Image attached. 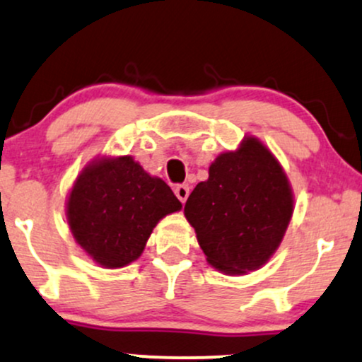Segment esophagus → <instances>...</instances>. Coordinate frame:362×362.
<instances>
[{
	"mask_svg": "<svg viewBox=\"0 0 362 362\" xmlns=\"http://www.w3.org/2000/svg\"><path fill=\"white\" fill-rule=\"evenodd\" d=\"M174 193H176V197L181 203H185L189 197V186L188 185H177L176 188H174Z\"/></svg>",
	"mask_w": 362,
	"mask_h": 362,
	"instance_id": "1",
	"label": "esophagus"
}]
</instances>
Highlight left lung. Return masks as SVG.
<instances>
[{
	"label": "left lung",
	"mask_w": 362,
	"mask_h": 362,
	"mask_svg": "<svg viewBox=\"0 0 362 362\" xmlns=\"http://www.w3.org/2000/svg\"><path fill=\"white\" fill-rule=\"evenodd\" d=\"M286 173L261 140L245 137L220 154L185 205L208 264L225 274H245L269 261L293 215Z\"/></svg>",
	"instance_id": "left-lung-1"
}]
</instances>
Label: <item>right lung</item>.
Wrapping results in <instances>:
<instances>
[{
	"instance_id": "add662e5",
	"label": "right lung",
	"mask_w": 362,
	"mask_h": 362,
	"mask_svg": "<svg viewBox=\"0 0 362 362\" xmlns=\"http://www.w3.org/2000/svg\"><path fill=\"white\" fill-rule=\"evenodd\" d=\"M181 208L171 188L134 157L105 156L76 177L66 215L79 247L96 264L117 269L139 259L159 220Z\"/></svg>"
}]
</instances>
